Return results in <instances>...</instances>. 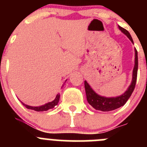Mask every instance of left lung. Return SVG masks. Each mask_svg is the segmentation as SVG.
<instances>
[{
    "instance_id": "left-lung-1",
    "label": "left lung",
    "mask_w": 147,
    "mask_h": 147,
    "mask_svg": "<svg viewBox=\"0 0 147 147\" xmlns=\"http://www.w3.org/2000/svg\"><path fill=\"white\" fill-rule=\"evenodd\" d=\"M119 28L121 31V32H123L133 43V40H132V38L129 32L126 30L125 28L119 26ZM138 51L136 49H135V65L133 71H132V82H131L128 89L125 91V93L119 96L107 98V97L99 96L90 88L89 84L86 81H85V92H86L87 100H88V103L96 110H101V111H104V112L111 111V110L119 108L121 106H124L126 102H127V100L129 99V97L131 96V95H132V92L135 89V87H136L138 74Z\"/></svg>"
}]
</instances>
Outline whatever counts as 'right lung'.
Returning <instances> with one entry per match:
<instances>
[{"instance_id": "obj_1", "label": "right lung", "mask_w": 147, "mask_h": 147, "mask_svg": "<svg viewBox=\"0 0 147 147\" xmlns=\"http://www.w3.org/2000/svg\"><path fill=\"white\" fill-rule=\"evenodd\" d=\"M59 96H60V95L58 93L57 95V96L56 98H54V101L52 102H49V103L45 104V105H42V106H39V107H32V106H29V105H26L25 104H23V102H21L24 106H25L26 108L30 109V110H35V111H37V112H41V111H46V110H49V109H52L55 107L56 105H57L58 102H59Z\"/></svg>"}]
</instances>
